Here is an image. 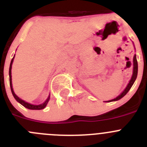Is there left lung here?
<instances>
[{"instance_id":"left-lung-1","label":"left lung","mask_w":147,"mask_h":147,"mask_svg":"<svg viewBox=\"0 0 147 147\" xmlns=\"http://www.w3.org/2000/svg\"><path fill=\"white\" fill-rule=\"evenodd\" d=\"M137 75H138V62H137V59H136V55L134 56V57H133V74H132V76L131 78L130 81H129V84L127 85V88H125L124 91L122 92L120 95H119V96H117L115 98L112 100H110V101H107V102H113V101H117V100H119L120 98H121L122 97H124L128 91H129L130 88H132V85L134 84L135 81H136V78H137Z\"/></svg>"}]
</instances>
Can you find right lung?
Listing matches in <instances>:
<instances>
[{"mask_svg": "<svg viewBox=\"0 0 147 147\" xmlns=\"http://www.w3.org/2000/svg\"><path fill=\"white\" fill-rule=\"evenodd\" d=\"M13 59H14V57L12 58V59H11V63H10V66H9V84H10V88H11V93H12V95L13 96H14V98H15V99L18 101V102L20 104H21L23 106H24L25 107H26V108L29 109V110H42V109L45 108V106L47 105L48 102H49V99H50V96H49V98L46 99V101H45L44 103L41 104V105H31V104L29 103H27V102H26L25 101H23V100L20 99L19 97H18L15 95V92H14V90H13V88H12V85H11V65H12V62H13Z\"/></svg>", "mask_w": 147, "mask_h": 147, "instance_id": "add662e5", "label": "right lung"}]
</instances>
